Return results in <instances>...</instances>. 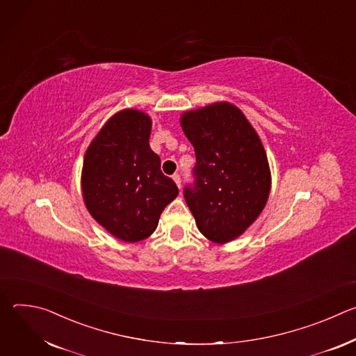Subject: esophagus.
<instances>
[{"label":"esophagus","mask_w":356,"mask_h":356,"mask_svg":"<svg viewBox=\"0 0 356 356\" xmlns=\"http://www.w3.org/2000/svg\"><path fill=\"white\" fill-rule=\"evenodd\" d=\"M172 177H173V180H175V183H176V184H177V187H179V188H180V187H181V179H180V175H179V173H175V175H173V176H172Z\"/></svg>","instance_id":"34e87169"}]
</instances>
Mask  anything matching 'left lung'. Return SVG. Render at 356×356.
Instances as JSON below:
<instances>
[{
    "label": "left lung",
    "instance_id": "left-lung-1",
    "mask_svg": "<svg viewBox=\"0 0 356 356\" xmlns=\"http://www.w3.org/2000/svg\"><path fill=\"white\" fill-rule=\"evenodd\" d=\"M195 154L194 184L184 198L200 232L216 243L241 236L266 206L270 169L266 152L242 111L214 103L180 117Z\"/></svg>",
    "mask_w": 356,
    "mask_h": 356
}]
</instances>
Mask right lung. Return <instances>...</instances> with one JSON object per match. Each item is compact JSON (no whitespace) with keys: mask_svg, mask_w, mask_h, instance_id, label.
Instances as JSON below:
<instances>
[{"mask_svg":"<svg viewBox=\"0 0 356 356\" xmlns=\"http://www.w3.org/2000/svg\"><path fill=\"white\" fill-rule=\"evenodd\" d=\"M150 129L149 115L122 110L99 129L84 155V204L101 227L124 242L154 234L162 211L179 194L149 146Z\"/></svg>","mask_w":356,"mask_h":356,"instance_id":"obj_1","label":"right lung"}]
</instances>
